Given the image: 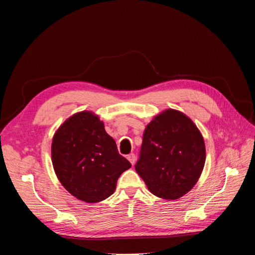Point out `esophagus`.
I'll list each match as a JSON object with an SVG mask.
<instances>
[{
	"label": "esophagus",
	"instance_id": "1",
	"mask_svg": "<svg viewBox=\"0 0 255 255\" xmlns=\"http://www.w3.org/2000/svg\"><path fill=\"white\" fill-rule=\"evenodd\" d=\"M127 158L129 160V163L132 164V165H134V164H135L136 156H135V154H134V153H130V154H128V155L127 156Z\"/></svg>",
	"mask_w": 255,
	"mask_h": 255
}]
</instances>
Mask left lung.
<instances>
[{
  "mask_svg": "<svg viewBox=\"0 0 255 255\" xmlns=\"http://www.w3.org/2000/svg\"><path fill=\"white\" fill-rule=\"evenodd\" d=\"M204 164L203 136L182 112L166 110L145 127L135 169L154 196L175 200L186 195Z\"/></svg>",
  "mask_w": 255,
  "mask_h": 255,
  "instance_id": "8db88e82",
  "label": "left lung"
}]
</instances>
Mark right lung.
Segmentation results:
<instances>
[{
  "label": "right lung",
  "instance_id": "obj_1",
  "mask_svg": "<svg viewBox=\"0 0 255 255\" xmlns=\"http://www.w3.org/2000/svg\"><path fill=\"white\" fill-rule=\"evenodd\" d=\"M54 171L61 185L81 201L98 203L114 194L122 172L130 168L99 116L89 111L69 117L53 136Z\"/></svg>",
  "mask_w": 255,
  "mask_h": 255
}]
</instances>
